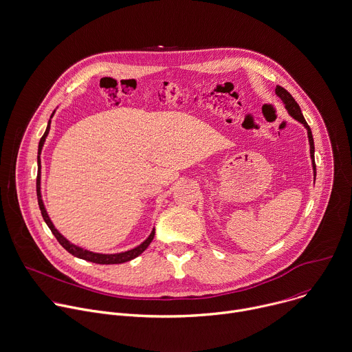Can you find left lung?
Here are the masks:
<instances>
[{"label":"left lung","instance_id":"obj_1","mask_svg":"<svg viewBox=\"0 0 352 352\" xmlns=\"http://www.w3.org/2000/svg\"><path fill=\"white\" fill-rule=\"evenodd\" d=\"M276 95L282 99L285 107L287 109L289 114L293 117V119H296L298 123H301L305 129H307V134H308V142H309V155H311V160H312V168H314V177H316V166H315V146H314V138H312V133H311V129L309 126L307 124L304 116L301 113V109L298 106V103L294 100V98L280 85H276V89H275Z\"/></svg>","mask_w":352,"mask_h":352}]
</instances>
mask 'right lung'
Returning a JSON list of instances; mask_svg holds the SVG:
<instances>
[{
    "label": "right lung",
    "mask_w": 352,
    "mask_h": 352,
    "mask_svg": "<svg viewBox=\"0 0 352 352\" xmlns=\"http://www.w3.org/2000/svg\"><path fill=\"white\" fill-rule=\"evenodd\" d=\"M55 113V110H54ZM54 113L51 114L50 117V122H48V126H47V130L44 133V135L41 137L40 140V144H38V156H37V164H38V173H37V199H38V206H40V210H41V215L45 221V223L48 225V228L51 229V232L54 233V236L56 238V241L62 245L63 249H66L72 256L77 257V258H81V260H85V261H89V263H95V264H123V263H127V261H131L134 260L135 257H138L140 254H142L148 246L151 245V242L153 241L155 238V228L152 229L151 235L137 248L131 249V250H127V252H122V253H116V254H100V253H94V252H89V250H85L80 246H76L74 243H70L62 233L55 228V225L52 223L47 210H45V206H44V201H43V196H41V159H40V155H41V151H43V146H44V142H45V138L48 137V133H50V127H51V119Z\"/></svg>",
    "instance_id": "1"
}]
</instances>
